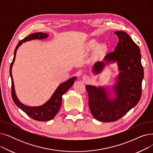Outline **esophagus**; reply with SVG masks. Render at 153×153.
Returning <instances> with one entry per match:
<instances>
[{
	"mask_svg": "<svg viewBox=\"0 0 153 153\" xmlns=\"http://www.w3.org/2000/svg\"><path fill=\"white\" fill-rule=\"evenodd\" d=\"M82 79L84 81H85V82H88L89 81V77L87 76H84L82 77Z\"/></svg>",
	"mask_w": 153,
	"mask_h": 153,
	"instance_id": "esophagus-1",
	"label": "esophagus"
}]
</instances>
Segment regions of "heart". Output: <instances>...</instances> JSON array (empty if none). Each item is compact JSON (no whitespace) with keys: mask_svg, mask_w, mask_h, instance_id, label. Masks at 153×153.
Returning a JSON list of instances; mask_svg holds the SVG:
<instances>
[{"mask_svg":"<svg viewBox=\"0 0 153 153\" xmlns=\"http://www.w3.org/2000/svg\"><path fill=\"white\" fill-rule=\"evenodd\" d=\"M97 43L96 41H95V40H92V41L90 42L89 43V46L90 48H95L96 46H97ZM103 47V46H102Z\"/></svg>","mask_w":153,"mask_h":153,"instance_id":"heart-1","label":"heart"}]
</instances>
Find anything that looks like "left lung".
<instances>
[{
	"instance_id": "obj_1",
	"label": "left lung",
	"mask_w": 153,
	"mask_h": 153,
	"mask_svg": "<svg viewBox=\"0 0 153 153\" xmlns=\"http://www.w3.org/2000/svg\"><path fill=\"white\" fill-rule=\"evenodd\" d=\"M119 40L114 52L103 61L94 63L92 72L97 74L105 64L117 63L118 75L111 86L87 85L89 105L93 117L99 121L111 122L121 118L134 107L141 97L144 77L139 46L124 31H115Z\"/></svg>"
}]
</instances>
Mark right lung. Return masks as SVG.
<instances>
[{
    "label": "right lung",
    "mask_w": 153,
    "mask_h": 153,
    "mask_svg": "<svg viewBox=\"0 0 153 153\" xmlns=\"http://www.w3.org/2000/svg\"><path fill=\"white\" fill-rule=\"evenodd\" d=\"M48 36H49V35L47 33L38 32V33L31 34L20 41L15 49L13 59L10 67V76L12 80V97L14 103L16 104V105L25 112L30 118L41 122H46L52 120L58 114L61 105L62 95L65 94L72 86V85L74 84L77 77H72L69 79L67 80L66 81L60 84L57 87V89L55 90L53 94L50 99L44 104H43V105L31 107L24 105L23 103H22L19 100L17 95H16L13 77L12 74V69L15 59L16 52H17L19 46H21L23 43L31 41L32 39H46Z\"/></svg>",
    "instance_id": "obj_1"
}]
</instances>
